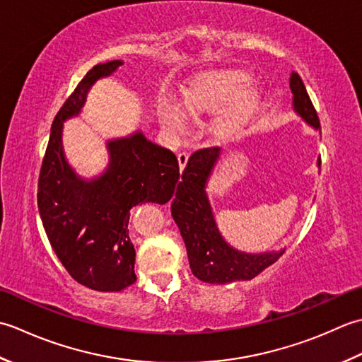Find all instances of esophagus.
<instances>
[{"instance_id":"obj_1","label":"esophagus","mask_w":362,"mask_h":362,"mask_svg":"<svg viewBox=\"0 0 362 362\" xmlns=\"http://www.w3.org/2000/svg\"><path fill=\"white\" fill-rule=\"evenodd\" d=\"M187 159H189V154H187L186 151L178 153V162H180V168H181V172L184 170V167H186V164H187Z\"/></svg>"}]
</instances>
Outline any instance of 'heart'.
I'll return each mask as SVG.
<instances>
[{
	"label": "heart",
	"instance_id": "1",
	"mask_svg": "<svg viewBox=\"0 0 362 362\" xmlns=\"http://www.w3.org/2000/svg\"><path fill=\"white\" fill-rule=\"evenodd\" d=\"M248 84V76L242 71H218L203 79L184 95V105L190 115H200L216 109L222 103L242 92ZM162 127L173 136H182L187 131V119L180 106L172 101H162L158 109Z\"/></svg>",
	"mask_w": 362,
	"mask_h": 362
}]
</instances>
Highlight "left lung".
Instances as JSON below:
<instances>
[{"label": "left lung", "mask_w": 362, "mask_h": 362, "mask_svg": "<svg viewBox=\"0 0 362 362\" xmlns=\"http://www.w3.org/2000/svg\"><path fill=\"white\" fill-rule=\"evenodd\" d=\"M291 90L293 109L311 127L320 129V120L298 73L291 75ZM217 158V146L202 148L189 158L173 198L172 216L186 243L192 274L200 281L211 284H226L240 279L247 281L275 264L284 252L247 255L234 250L222 239L204 192Z\"/></svg>", "instance_id": "1"}]
</instances>
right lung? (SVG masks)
<instances>
[{
  "mask_svg": "<svg viewBox=\"0 0 362 362\" xmlns=\"http://www.w3.org/2000/svg\"><path fill=\"white\" fill-rule=\"evenodd\" d=\"M123 62L95 65L54 117L42 160L37 204L48 240L70 276L88 289L119 292L136 283V250L129 238V211L139 203H167L180 180L175 154L142 132L110 140V162L100 178L84 181L62 151V122L76 115L95 81Z\"/></svg>",
  "mask_w": 362,
  "mask_h": 362,
  "instance_id": "add662e5",
  "label": "right lung"
}]
</instances>
